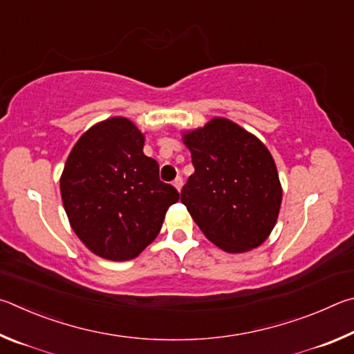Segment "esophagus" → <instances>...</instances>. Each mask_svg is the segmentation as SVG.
<instances>
[{
	"label": "esophagus",
	"instance_id": "1",
	"mask_svg": "<svg viewBox=\"0 0 354 354\" xmlns=\"http://www.w3.org/2000/svg\"><path fill=\"white\" fill-rule=\"evenodd\" d=\"M174 187H176V189L178 191V193H180V191H182V187H183V178L180 177V176H178L177 178H176V180H174Z\"/></svg>",
	"mask_w": 354,
	"mask_h": 354
}]
</instances>
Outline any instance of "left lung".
Returning <instances> with one entry per match:
<instances>
[{
	"label": "left lung",
	"mask_w": 354,
	"mask_h": 354,
	"mask_svg": "<svg viewBox=\"0 0 354 354\" xmlns=\"http://www.w3.org/2000/svg\"><path fill=\"white\" fill-rule=\"evenodd\" d=\"M194 174L182 203L208 241L228 253L261 245L280 214L283 188L264 142L227 118L182 132Z\"/></svg>",
	"instance_id": "1"
}]
</instances>
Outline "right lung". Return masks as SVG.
Listing matches in <instances>:
<instances>
[{
  "instance_id": "add662e5",
  "label": "right lung",
  "mask_w": 354,
  "mask_h": 354,
  "mask_svg": "<svg viewBox=\"0 0 354 354\" xmlns=\"http://www.w3.org/2000/svg\"><path fill=\"white\" fill-rule=\"evenodd\" d=\"M145 133L124 116L96 122L80 135L60 176L73 232L95 255L127 261L158 236L167 208L180 194L158 177L142 152Z\"/></svg>"
}]
</instances>
